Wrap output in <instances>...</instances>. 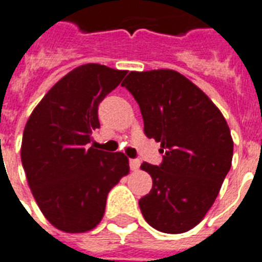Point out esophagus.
<instances>
[{"mask_svg":"<svg viewBox=\"0 0 262 262\" xmlns=\"http://www.w3.org/2000/svg\"><path fill=\"white\" fill-rule=\"evenodd\" d=\"M129 165H130L132 170L136 171L140 167V161L139 159H130V161H129Z\"/></svg>","mask_w":262,"mask_h":262,"instance_id":"1","label":"esophagus"}]
</instances>
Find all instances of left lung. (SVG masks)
<instances>
[{"label": "left lung", "instance_id": "8db88e82", "mask_svg": "<svg viewBox=\"0 0 262 262\" xmlns=\"http://www.w3.org/2000/svg\"><path fill=\"white\" fill-rule=\"evenodd\" d=\"M144 121L148 139L161 143L159 166L143 162L152 189L139 201L152 228L192 229L214 203L231 169L233 141L223 114L199 88L174 70L130 71L122 82Z\"/></svg>", "mask_w": 262, "mask_h": 262}]
</instances>
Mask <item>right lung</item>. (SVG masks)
I'll use <instances>...</instances> for the list:
<instances>
[{
    "mask_svg": "<svg viewBox=\"0 0 262 262\" xmlns=\"http://www.w3.org/2000/svg\"><path fill=\"white\" fill-rule=\"evenodd\" d=\"M125 75L96 63L79 66L52 86L26 123L20 155L29 187L60 231L95 228L110 189L129 173L122 152L89 147L92 132L100 127L99 104Z\"/></svg>",
    "mask_w": 262,
    "mask_h": 262,
    "instance_id": "add662e5",
    "label": "right lung"
}]
</instances>
